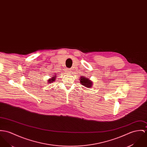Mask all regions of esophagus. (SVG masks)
<instances>
[{
  "label": "esophagus",
  "instance_id": "esophagus-1",
  "mask_svg": "<svg viewBox=\"0 0 147 147\" xmlns=\"http://www.w3.org/2000/svg\"><path fill=\"white\" fill-rule=\"evenodd\" d=\"M67 72L68 74H71V72H72V69H68Z\"/></svg>",
  "mask_w": 147,
  "mask_h": 147
}]
</instances>
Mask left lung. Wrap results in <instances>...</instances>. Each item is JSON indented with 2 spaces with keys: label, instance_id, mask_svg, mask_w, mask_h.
Wrapping results in <instances>:
<instances>
[{
  "label": "left lung",
  "instance_id": "left-lung-1",
  "mask_svg": "<svg viewBox=\"0 0 147 147\" xmlns=\"http://www.w3.org/2000/svg\"><path fill=\"white\" fill-rule=\"evenodd\" d=\"M80 83L84 85L85 87L89 88H92L93 85V82L89 79L86 78L85 76H81L80 79Z\"/></svg>",
  "mask_w": 147,
  "mask_h": 147
}]
</instances>
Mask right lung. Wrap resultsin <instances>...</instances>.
<instances>
[{"instance_id": "right-lung-1", "label": "right lung", "mask_w": 147, "mask_h": 147, "mask_svg": "<svg viewBox=\"0 0 147 147\" xmlns=\"http://www.w3.org/2000/svg\"><path fill=\"white\" fill-rule=\"evenodd\" d=\"M56 79V76H54V77H52L51 79H49V80L48 81V82H49V83H52V82L54 81Z\"/></svg>"}]
</instances>
